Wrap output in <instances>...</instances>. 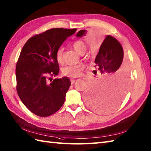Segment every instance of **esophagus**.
<instances>
[{
  "label": "esophagus",
  "instance_id": "1",
  "mask_svg": "<svg viewBox=\"0 0 151 151\" xmlns=\"http://www.w3.org/2000/svg\"><path fill=\"white\" fill-rule=\"evenodd\" d=\"M70 82H71V84H74V83L75 82V80H74V79H70Z\"/></svg>",
  "mask_w": 151,
  "mask_h": 151
}]
</instances>
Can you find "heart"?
<instances>
[{"mask_svg": "<svg viewBox=\"0 0 151 151\" xmlns=\"http://www.w3.org/2000/svg\"><path fill=\"white\" fill-rule=\"evenodd\" d=\"M73 47L79 54H84L86 50V45L82 41H76L73 43ZM63 51L62 47L57 49L56 52V58L57 62L61 63L63 61ZM84 67L81 64L75 65H66L62 69V75L70 78H77L81 75Z\"/></svg>", "mask_w": 151, "mask_h": 151, "instance_id": "1", "label": "heart"}]
</instances>
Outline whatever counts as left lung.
<instances>
[{
    "instance_id": "1",
    "label": "left lung",
    "mask_w": 151,
    "mask_h": 151,
    "mask_svg": "<svg viewBox=\"0 0 151 151\" xmlns=\"http://www.w3.org/2000/svg\"><path fill=\"white\" fill-rule=\"evenodd\" d=\"M86 33V30H81L76 34V37H82ZM123 49L120 43L108 35L95 58V70L93 72L97 83L88 89L84 96L86 103L92 110L108 113L121 103L126 91L125 82H115L114 79L123 62Z\"/></svg>"
}]
</instances>
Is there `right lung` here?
I'll return each instance as SVG.
<instances>
[{
    "instance_id": "right-lung-1",
    "label": "right lung",
    "mask_w": 151,
    "mask_h": 151,
    "mask_svg": "<svg viewBox=\"0 0 151 151\" xmlns=\"http://www.w3.org/2000/svg\"><path fill=\"white\" fill-rule=\"evenodd\" d=\"M76 30L52 28L30 38L21 50L15 70L17 91L25 106L38 116L52 115L64 103L70 80L64 76L49 83L48 77L58 74L56 50Z\"/></svg>"
}]
</instances>
